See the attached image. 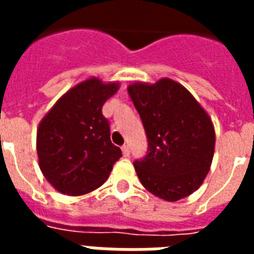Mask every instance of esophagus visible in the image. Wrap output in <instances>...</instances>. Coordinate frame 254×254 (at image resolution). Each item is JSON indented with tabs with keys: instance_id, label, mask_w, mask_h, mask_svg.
Segmentation results:
<instances>
[{
	"instance_id": "esophagus-1",
	"label": "esophagus",
	"mask_w": 254,
	"mask_h": 254,
	"mask_svg": "<svg viewBox=\"0 0 254 254\" xmlns=\"http://www.w3.org/2000/svg\"><path fill=\"white\" fill-rule=\"evenodd\" d=\"M123 154L124 157H129V155H130V149H129L127 145H124L123 146Z\"/></svg>"
}]
</instances>
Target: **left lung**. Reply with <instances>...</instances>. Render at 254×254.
Returning <instances> with one entry per match:
<instances>
[{"label":"left lung","mask_w":254,"mask_h":254,"mask_svg":"<svg viewBox=\"0 0 254 254\" xmlns=\"http://www.w3.org/2000/svg\"><path fill=\"white\" fill-rule=\"evenodd\" d=\"M129 96L142 120L146 155L135 159V173L147 191L177 201L199 189L215 150L212 121L183 85L170 79L134 83Z\"/></svg>","instance_id":"obj_1"}]
</instances>
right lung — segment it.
Listing matches in <instances>:
<instances>
[{"instance_id": "1", "label": "right lung", "mask_w": 254, "mask_h": 254, "mask_svg": "<svg viewBox=\"0 0 254 254\" xmlns=\"http://www.w3.org/2000/svg\"><path fill=\"white\" fill-rule=\"evenodd\" d=\"M117 83L85 80L64 96L38 127L37 151L45 178L62 193L79 196L103 185L123 154L111 141L103 105Z\"/></svg>"}]
</instances>
